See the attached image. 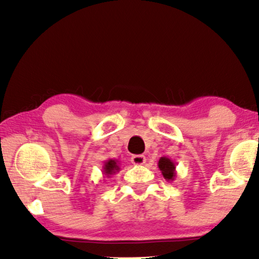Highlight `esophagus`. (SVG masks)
<instances>
[{"mask_svg":"<svg viewBox=\"0 0 259 259\" xmlns=\"http://www.w3.org/2000/svg\"><path fill=\"white\" fill-rule=\"evenodd\" d=\"M131 161H132L134 165H143L145 164V161H146V158H145V155L143 154H134L132 155V158H131Z\"/></svg>","mask_w":259,"mask_h":259,"instance_id":"1","label":"esophagus"}]
</instances>
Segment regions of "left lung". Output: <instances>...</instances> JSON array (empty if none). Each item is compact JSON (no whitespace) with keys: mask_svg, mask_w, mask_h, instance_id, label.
I'll list each match as a JSON object with an SVG mask.
<instances>
[{"mask_svg":"<svg viewBox=\"0 0 259 259\" xmlns=\"http://www.w3.org/2000/svg\"><path fill=\"white\" fill-rule=\"evenodd\" d=\"M158 167L160 169L161 175L167 182H173L177 177L176 164L172 159L167 157H161L158 161Z\"/></svg>","mask_w":259,"mask_h":259,"instance_id":"1","label":"left lung"}]
</instances>
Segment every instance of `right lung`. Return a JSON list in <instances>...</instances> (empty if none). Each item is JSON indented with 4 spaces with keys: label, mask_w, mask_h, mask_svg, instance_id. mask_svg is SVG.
I'll return each mask as SVG.
<instances>
[{
    "label": "right lung",
    "mask_w": 259,
    "mask_h": 259,
    "mask_svg": "<svg viewBox=\"0 0 259 259\" xmlns=\"http://www.w3.org/2000/svg\"><path fill=\"white\" fill-rule=\"evenodd\" d=\"M120 171L119 161L116 159H108V160L105 161L104 166H102V173H104L105 177L109 178L112 175Z\"/></svg>",
    "instance_id": "add662e5"
}]
</instances>
